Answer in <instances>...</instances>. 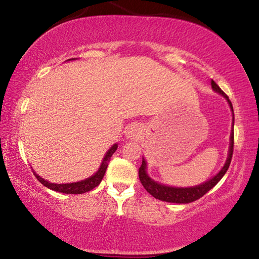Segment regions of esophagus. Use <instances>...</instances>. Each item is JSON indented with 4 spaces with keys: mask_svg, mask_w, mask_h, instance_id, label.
<instances>
[{
    "mask_svg": "<svg viewBox=\"0 0 259 259\" xmlns=\"http://www.w3.org/2000/svg\"><path fill=\"white\" fill-rule=\"evenodd\" d=\"M141 133H143V131H141V126L139 123H131L126 127L125 130V136L128 138V139H138L141 136Z\"/></svg>",
    "mask_w": 259,
    "mask_h": 259,
    "instance_id": "esophagus-1",
    "label": "esophagus"
}]
</instances>
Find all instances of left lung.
Wrapping results in <instances>:
<instances>
[{
	"instance_id": "left-lung-1",
	"label": "left lung",
	"mask_w": 259,
	"mask_h": 259,
	"mask_svg": "<svg viewBox=\"0 0 259 259\" xmlns=\"http://www.w3.org/2000/svg\"><path fill=\"white\" fill-rule=\"evenodd\" d=\"M211 86L215 92L221 93L223 97H224L226 100H228L230 107H231L232 112H233V107L231 101L228 95H226L224 92H223L217 83L214 82L213 80H211ZM233 125H235V115H233V123H232V128ZM233 130L231 132V138H230V148H229V157L226 159V162L217 176H214L213 178L207 180L200 185L193 186V187H171V186H165L161 185V184H158L154 180H152L150 177L147 176L146 173V161L145 159H143V164H141L140 168H139V179L143 186L145 187V190L147 191L148 193L152 194L155 199L162 200V201H167V203H177V204H187V203H192V201L199 199L204 196L205 193H207L212 187H214L217 185L219 180H221L224 175L228 171L230 164H231V159H232V153H233Z\"/></svg>"
}]
</instances>
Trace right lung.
<instances>
[{
    "label": "right lung",
    "instance_id": "1",
    "mask_svg": "<svg viewBox=\"0 0 259 259\" xmlns=\"http://www.w3.org/2000/svg\"><path fill=\"white\" fill-rule=\"evenodd\" d=\"M116 148H118V145L116 144H114L111 148H109L108 152L105 155L104 160H102V162H101L100 168L98 169V172L95 173V175H93L92 177H90V178H87L84 180H81V182H77V183L53 184V183L47 182V180H45L44 178H41V177L36 175L34 171L33 172H34L35 177L37 178L38 182H40L42 185L48 187V189L56 191V192H62V193H67V194H81V193L88 192V191L93 190L94 187H97L99 184L101 183V180H102V178H104V176L106 173V169H107L109 159H111L113 153L116 151Z\"/></svg>",
    "mask_w": 259,
    "mask_h": 259
}]
</instances>
